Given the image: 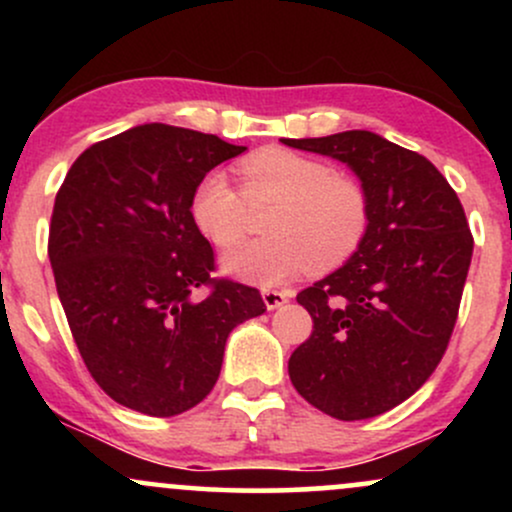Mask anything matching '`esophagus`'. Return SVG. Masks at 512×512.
I'll return each instance as SVG.
<instances>
[{
  "label": "esophagus",
  "instance_id": "34e87169",
  "mask_svg": "<svg viewBox=\"0 0 512 512\" xmlns=\"http://www.w3.org/2000/svg\"><path fill=\"white\" fill-rule=\"evenodd\" d=\"M291 293L289 291H276V289H264L262 291V301L267 305V310H276L281 308L286 301H289Z\"/></svg>",
  "mask_w": 512,
  "mask_h": 512
}]
</instances>
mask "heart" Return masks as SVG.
Wrapping results in <instances>:
<instances>
[{"label": "heart", "instance_id": "heart-1", "mask_svg": "<svg viewBox=\"0 0 512 512\" xmlns=\"http://www.w3.org/2000/svg\"><path fill=\"white\" fill-rule=\"evenodd\" d=\"M250 204L276 199L269 238L223 257V269L252 284H279L308 267L332 269L349 260L368 233L366 190L349 175L298 151L262 149L238 163ZM223 173H209L190 199L192 221L216 248H233L248 231V203Z\"/></svg>", "mask_w": 512, "mask_h": 512}]
</instances>
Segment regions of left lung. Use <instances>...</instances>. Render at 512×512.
Instances as JSON below:
<instances>
[{
	"label": "left lung",
	"instance_id": "1",
	"mask_svg": "<svg viewBox=\"0 0 512 512\" xmlns=\"http://www.w3.org/2000/svg\"><path fill=\"white\" fill-rule=\"evenodd\" d=\"M332 156L366 190L370 223L344 267L301 291L313 334L289 358L291 383L342 421L414 395L448 349L474 238L448 180L428 158L366 129L284 139Z\"/></svg>",
	"mask_w": 512,
	"mask_h": 512
}]
</instances>
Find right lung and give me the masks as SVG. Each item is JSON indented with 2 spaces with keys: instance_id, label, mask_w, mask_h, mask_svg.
I'll use <instances>...</instances> for the list:
<instances>
[{
  "instance_id": "1",
  "label": "right lung",
  "mask_w": 512,
  "mask_h": 512,
  "mask_svg": "<svg viewBox=\"0 0 512 512\" xmlns=\"http://www.w3.org/2000/svg\"><path fill=\"white\" fill-rule=\"evenodd\" d=\"M243 151L151 122L88 146L57 192V296L88 373L122 407H195L219 380L233 327L267 310L257 289L211 276L214 250L190 214L204 175ZM202 285L208 296L195 299Z\"/></svg>"
}]
</instances>
